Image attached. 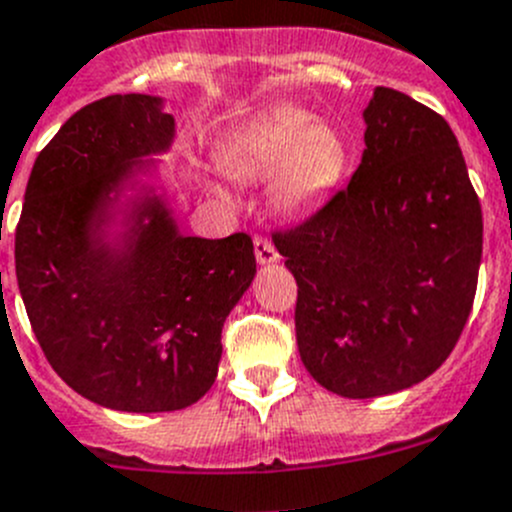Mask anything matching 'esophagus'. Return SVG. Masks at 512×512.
Segmentation results:
<instances>
[{
    "instance_id": "1",
    "label": "esophagus",
    "mask_w": 512,
    "mask_h": 512,
    "mask_svg": "<svg viewBox=\"0 0 512 512\" xmlns=\"http://www.w3.org/2000/svg\"><path fill=\"white\" fill-rule=\"evenodd\" d=\"M255 257L260 265H272V262L280 260L277 250L272 247V242H267L265 237H255Z\"/></svg>"
}]
</instances>
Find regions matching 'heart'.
I'll use <instances>...</instances> for the list:
<instances>
[{
	"label": "heart",
	"mask_w": 512,
	"mask_h": 512,
	"mask_svg": "<svg viewBox=\"0 0 512 512\" xmlns=\"http://www.w3.org/2000/svg\"><path fill=\"white\" fill-rule=\"evenodd\" d=\"M220 165L237 182L272 177L267 190L272 212L300 217L342 185L350 170V145L335 124L315 122L305 109L280 107L242 124L222 145ZM212 190L225 195L220 185Z\"/></svg>",
	"instance_id": "obj_1"
}]
</instances>
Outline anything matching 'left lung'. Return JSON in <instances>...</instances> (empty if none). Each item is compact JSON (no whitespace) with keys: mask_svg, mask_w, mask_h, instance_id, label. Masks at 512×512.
I'll return each instance as SVG.
<instances>
[{"mask_svg":"<svg viewBox=\"0 0 512 512\" xmlns=\"http://www.w3.org/2000/svg\"><path fill=\"white\" fill-rule=\"evenodd\" d=\"M362 119L347 190L272 237L297 280L302 362L352 400L413 388L448 360L483 257V212L450 124L388 87Z\"/></svg>","mask_w":512,"mask_h":512,"instance_id":"left-lung-1","label":"left lung"}]
</instances>
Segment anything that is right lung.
Here are the masks:
<instances>
[{
	"label": "right lung",
	"mask_w": 512,
	"mask_h": 512,
	"mask_svg": "<svg viewBox=\"0 0 512 512\" xmlns=\"http://www.w3.org/2000/svg\"><path fill=\"white\" fill-rule=\"evenodd\" d=\"M175 135L162 97L82 107L39 152L14 235L49 365L122 413H172L212 388L222 327L257 272L245 232L182 235L160 160Z\"/></svg>",
	"instance_id": "obj_1"
}]
</instances>
